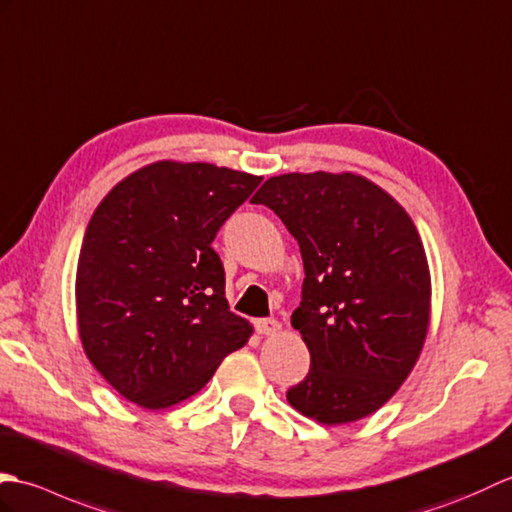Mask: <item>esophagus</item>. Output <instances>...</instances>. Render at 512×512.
Instances as JSON below:
<instances>
[{"label":"esophagus","mask_w":512,"mask_h":512,"mask_svg":"<svg viewBox=\"0 0 512 512\" xmlns=\"http://www.w3.org/2000/svg\"><path fill=\"white\" fill-rule=\"evenodd\" d=\"M256 331L260 335H276L282 331V324L278 320H271V317H265V320H256Z\"/></svg>","instance_id":"1"}]
</instances>
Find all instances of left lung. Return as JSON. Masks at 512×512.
<instances>
[{
    "label": "left lung",
    "mask_w": 512,
    "mask_h": 512,
    "mask_svg": "<svg viewBox=\"0 0 512 512\" xmlns=\"http://www.w3.org/2000/svg\"><path fill=\"white\" fill-rule=\"evenodd\" d=\"M252 203L274 210L300 245L302 302L291 315L311 352L287 392L322 425L366 418L410 377L431 320V276L414 221L355 173H287Z\"/></svg>",
    "instance_id": "1"
}]
</instances>
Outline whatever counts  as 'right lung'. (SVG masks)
Segmentation results:
<instances>
[{"instance_id": "add662e5", "label": "right lung", "mask_w": 512, "mask_h": 512, "mask_svg": "<svg viewBox=\"0 0 512 512\" xmlns=\"http://www.w3.org/2000/svg\"><path fill=\"white\" fill-rule=\"evenodd\" d=\"M263 177L160 160L113 186L76 267L78 337L113 390L166 410L206 385L254 328L230 311L212 241Z\"/></svg>"}]
</instances>
